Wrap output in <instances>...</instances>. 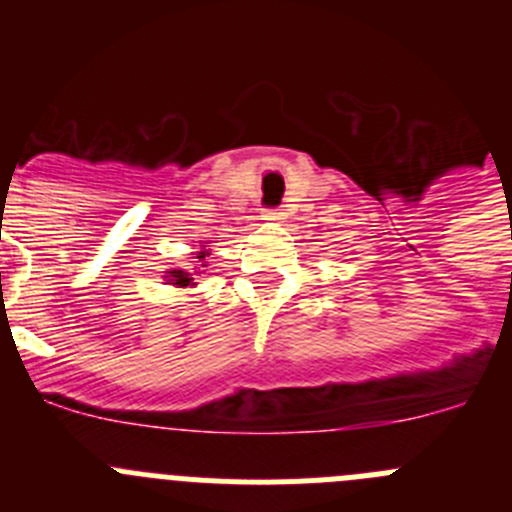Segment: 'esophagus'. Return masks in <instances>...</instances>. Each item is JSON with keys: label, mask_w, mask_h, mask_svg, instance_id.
<instances>
[{"label": "esophagus", "mask_w": 512, "mask_h": 512, "mask_svg": "<svg viewBox=\"0 0 512 512\" xmlns=\"http://www.w3.org/2000/svg\"><path fill=\"white\" fill-rule=\"evenodd\" d=\"M284 217V212H279V210H266L264 212V220H282Z\"/></svg>", "instance_id": "obj_1"}]
</instances>
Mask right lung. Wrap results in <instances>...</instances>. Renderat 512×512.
Returning a JSON list of instances; mask_svg holds the SVG:
<instances>
[{"instance_id": "obj_1", "label": "right lung", "mask_w": 512, "mask_h": 512, "mask_svg": "<svg viewBox=\"0 0 512 512\" xmlns=\"http://www.w3.org/2000/svg\"><path fill=\"white\" fill-rule=\"evenodd\" d=\"M210 251H212V248H207V243L202 241V246L197 248V251H192V259H197V261H194V266H197V269L187 271V269H182V266L166 269L164 271V282L171 284V287H179V289L194 287V284H197L194 279L205 274L202 269H207V259H210Z\"/></svg>"}]
</instances>
